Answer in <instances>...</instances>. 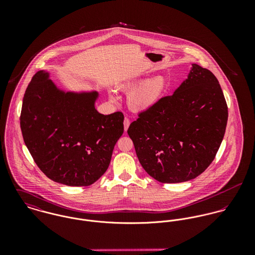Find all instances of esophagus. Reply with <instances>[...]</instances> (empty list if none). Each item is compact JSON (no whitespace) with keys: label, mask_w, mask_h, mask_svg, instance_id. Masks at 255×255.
I'll return each instance as SVG.
<instances>
[{"label":"esophagus","mask_w":255,"mask_h":255,"mask_svg":"<svg viewBox=\"0 0 255 255\" xmlns=\"http://www.w3.org/2000/svg\"><path fill=\"white\" fill-rule=\"evenodd\" d=\"M129 124H130L129 120L126 118V119H125V121H124V128H125V131H127V130H128V127H129Z\"/></svg>","instance_id":"34e87169"}]
</instances>
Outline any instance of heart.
<instances>
[{
  "label": "heart",
  "mask_w": 255,
  "mask_h": 255,
  "mask_svg": "<svg viewBox=\"0 0 255 255\" xmlns=\"http://www.w3.org/2000/svg\"><path fill=\"white\" fill-rule=\"evenodd\" d=\"M118 87L128 93L127 103L128 108L135 113H143L157 106L170 90L168 79L164 75L135 76L119 83ZM110 100H117L113 91H109Z\"/></svg>",
  "instance_id": "b5f03b06"
}]
</instances>
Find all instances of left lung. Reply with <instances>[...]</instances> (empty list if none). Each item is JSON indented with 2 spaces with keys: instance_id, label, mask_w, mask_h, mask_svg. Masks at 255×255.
<instances>
[{
  "instance_id": "left-lung-1",
  "label": "left lung",
  "mask_w": 255,
  "mask_h": 255,
  "mask_svg": "<svg viewBox=\"0 0 255 255\" xmlns=\"http://www.w3.org/2000/svg\"><path fill=\"white\" fill-rule=\"evenodd\" d=\"M228 122L218 79L192 64L171 96L139 114L128 133L146 173L166 183L187 182L214 160Z\"/></svg>"
}]
</instances>
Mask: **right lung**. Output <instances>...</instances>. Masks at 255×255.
<instances>
[{
	"mask_svg": "<svg viewBox=\"0 0 255 255\" xmlns=\"http://www.w3.org/2000/svg\"><path fill=\"white\" fill-rule=\"evenodd\" d=\"M96 90L66 91L39 71L26 88L20 115L24 143L39 169L52 181L86 186L109 167L124 132V115L100 114Z\"/></svg>",
	"mask_w": 255,
	"mask_h": 255,
	"instance_id": "1",
	"label": "right lung"
}]
</instances>
